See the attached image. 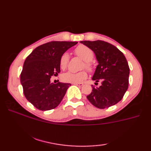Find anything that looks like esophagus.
<instances>
[{
    "label": "esophagus",
    "instance_id": "esophagus-1",
    "mask_svg": "<svg viewBox=\"0 0 151 151\" xmlns=\"http://www.w3.org/2000/svg\"><path fill=\"white\" fill-rule=\"evenodd\" d=\"M74 85H76V86H80V87H81V86H82L83 85H84V84L83 83H73Z\"/></svg>",
    "mask_w": 151,
    "mask_h": 151
}]
</instances>
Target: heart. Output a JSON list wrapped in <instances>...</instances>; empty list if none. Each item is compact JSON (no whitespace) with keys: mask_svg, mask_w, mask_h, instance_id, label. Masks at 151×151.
<instances>
[{"mask_svg":"<svg viewBox=\"0 0 151 151\" xmlns=\"http://www.w3.org/2000/svg\"><path fill=\"white\" fill-rule=\"evenodd\" d=\"M75 54L80 58L85 61L84 67L88 69L89 71L93 70V65L91 61L94 58V52L90 48L84 45H79L75 49ZM69 61V54L68 52H64L62 54L60 59V66L61 69H65L68 65ZM88 74L86 70H81L77 73L68 71L62 75V80L66 82L79 83L84 81L87 78Z\"/></svg>","mask_w":151,"mask_h":151,"instance_id":"obj_1","label":"heart"}]
</instances>
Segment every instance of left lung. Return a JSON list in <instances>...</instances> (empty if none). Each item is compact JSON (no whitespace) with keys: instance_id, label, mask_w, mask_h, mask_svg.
Returning a JSON list of instances; mask_svg holds the SVG:
<instances>
[{"instance_id":"1","label":"left lung","mask_w":151,"mask_h":151,"mask_svg":"<svg viewBox=\"0 0 151 151\" xmlns=\"http://www.w3.org/2000/svg\"><path fill=\"white\" fill-rule=\"evenodd\" d=\"M81 43L93 50L99 65L92 80L100 81L99 88L87 96L89 101L100 109L110 107L119 102L128 88L130 69L123 53L113 45L104 41H82Z\"/></svg>"}]
</instances>
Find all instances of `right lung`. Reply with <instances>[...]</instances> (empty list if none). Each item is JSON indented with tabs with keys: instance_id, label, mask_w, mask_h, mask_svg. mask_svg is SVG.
Instances as JSON below:
<instances>
[{
	"instance_id": "add662e5",
	"label": "right lung",
	"mask_w": 151,
	"mask_h": 151,
	"mask_svg": "<svg viewBox=\"0 0 151 151\" xmlns=\"http://www.w3.org/2000/svg\"><path fill=\"white\" fill-rule=\"evenodd\" d=\"M78 42L50 41L36 47L27 56L21 73L25 97L40 110L55 108L62 101L69 83H50V78L60 72L62 54Z\"/></svg>"
}]
</instances>
